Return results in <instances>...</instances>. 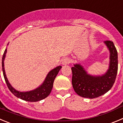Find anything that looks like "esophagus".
<instances>
[{"label": "esophagus", "instance_id": "esophagus-1", "mask_svg": "<svg viewBox=\"0 0 123 123\" xmlns=\"http://www.w3.org/2000/svg\"><path fill=\"white\" fill-rule=\"evenodd\" d=\"M70 60L68 58H67V57L64 58L62 60V64L63 65H67V64H70Z\"/></svg>", "mask_w": 123, "mask_h": 123}]
</instances>
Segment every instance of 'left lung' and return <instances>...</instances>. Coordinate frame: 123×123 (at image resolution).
Wrapping results in <instances>:
<instances>
[{"label":"left lung","mask_w":123,"mask_h":123,"mask_svg":"<svg viewBox=\"0 0 123 123\" xmlns=\"http://www.w3.org/2000/svg\"><path fill=\"white\" fill-rule=\"evenodd\" d=\"M110 52V67L105 75L92 77L88 75L79 64L72 67V83L74 90L80 96L94 99L105 94L112 88L118 72V53L113 42L105 41Z\"/></svg>","instance_id":"1"}]
</instances>
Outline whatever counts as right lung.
I'll use <instances>...</instances> for the list:
<instances>
[{"mask_svg": "<svg viewBox=\"0 0 123 123\" xmlns=\"http://www.w3.org/2000/svg\"><path fill=\"white\" fill-rule=\"evenodd\" d=\"M6 53V49H5V51L3 56H2V71H3V74L5 78V82H6V85L9 90L12 92L13 94L15 95L16 97L20 98L21 99L26 101L28 102H37L39 100H42L45 99L46 97H48L50 94L51 91L52 90L53 86V82L55 78L57 76V74L61 68L62 66H58L56 68L52 70L51 71L48 73L46 79L43 83L40 86L39 88L35 89V90L31 91L29 92H19L18 91L15 90L14 88L12 87L9 83L7 78H6V75H5V69H4V59L5 57V54Z\"/></svg>", "mask_w": 123, "mask_h": 123, "instance_id": "1", "label": "right lung"}]
</instances>
